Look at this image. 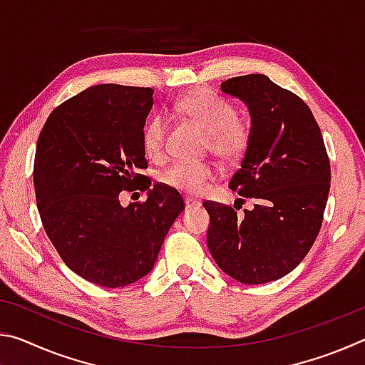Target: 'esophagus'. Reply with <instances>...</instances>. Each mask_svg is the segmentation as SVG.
I'll return each mask as SVG.
<instances>
[{
	"label": "esophagus",
	"mask_w": 365,
	"mask_h": 365,
	"mask_svg": "<svg viewBox=\"0 0 365 365\" xmlns=\"http://www.w3.org/2000/svg\"><path fill=\"white\" fill-rule=\"evenodd\" d=\"M185 206H187V209H191V207H200L201 202L195 200V197L191 196H185Z\"/></svg>",
	"instance_id": "34e87169"
}]
</instances>
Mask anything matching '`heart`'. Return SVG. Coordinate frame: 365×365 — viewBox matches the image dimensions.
Listing matches in <instances>:
<instances>
[{"label":"heart","instance_id":"b5f03b06","mask_svg":"<svg viewBox=\"0 0 365 365\" xmlns=\"http://www.w3.org/2000/svg\"><path fill=\"white\" fill-rule=\"evenodd\" d=\"M175 108L185 119L207 133V148L227 163L242 159L251 143V127L238 117L232 101L212 90L190 91L177 101ZM169 123L164 115H153L143 128V150L150 159H160L165 151ZM217 170L205 160H177L160 172V182L183 193L197 195L207 188Z\"/></svg>","mask_w":365,"mask_h":365}]
</instances>
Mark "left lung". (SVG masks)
<instances>
[{"instance_id":"8db88e82","label":"left lung","mask_w":365,"mask_h":365,"mask_svg":"<svg viewBox=\"0 0 365 365\" xmlns=\"http://www.w3.org/2000/svg\"><path fill=\"white\" fill-rule=\"evenodd\" d=\"M248 104L251 143L228 187L255 207L205 201L207 248L232 279L259 285L292 272L316 242L330 191V160L307 104L262 73L222 82ZM245 201V200H243Z\"/></svg>"}]
</instances>
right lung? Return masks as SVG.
Listing matches in <instances>:
<instances>
[{"label": "right lung", "instance_id": "obj_1", "mask_svg": "<svg viewBox=\"0 0 365 365\" xmlns=\"http://www.w3.org/2000/svg\"><path fill=\"white\" fill-rule=\"evenodd\" d=\"M153 90L103 83L53 110L36 141L34 185L40 219L64 264L106 288L127 287L153 269L185 202L175 188L154 183L143 127ZM148 191L123 208L121 191Z\"/></svg>", "mask_w": 365, "mask_h": 365}]
</instances>
